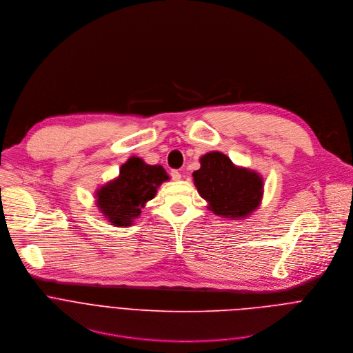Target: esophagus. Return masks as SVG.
<instances>
[{
	"mask_svg": "<svg viewBox=\"0 0 353 353\" xmlns=\"http://www.w3.org/2000/svg\"><path fill=\"white\" fill-rule=\"evenodd\" d=\"M170 176H172V179H173L174 181H179V180L181 179V174H180V172H179V170H172Z\"/></svg>",
	"mask_w": 353,
	"mask_h": 353,
	"instance_id": "34e87169",
	"label": "esophagus"
}]
</instances>
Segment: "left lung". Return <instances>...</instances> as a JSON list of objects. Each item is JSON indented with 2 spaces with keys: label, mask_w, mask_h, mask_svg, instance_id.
I'll return each instance as SVG.
<instances>
[{
  "label": "left lung",
  "mask_w": 353,
  "mask_h": 353,
  "mask_svg": "<svg viewBox=\"0 0 353 353\" xmlns=\"http://www.w3.org/2000/svg\"><path fill=\"white\" fill-rule=\"evenodd\" d=\"M199 163L201 168L192 173L194 184L210 211L229 221H240L259 210L264 195L260 173L236 166L218 150L201 157Z\"/></svg>",
  "instance_id": "1"
}]
</instances>
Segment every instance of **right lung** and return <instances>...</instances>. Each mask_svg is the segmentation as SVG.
<instances>
[{
    "instance_id": "1",
    "label": "right lung",
    "mask_w": 353,
    "mask_h": 353,
    "mask_svg": "<svg viewBox=\"0 0 353 353\" xmlns=\"http://www.w3.org/2000/svg\"><path fill=\"white\" fill-rule=\"evenodd\" d=\"M168 180L161 165H148L143 159L131 157L121 165L116 179L96 190V207L110 225L131 226L148 201L157 195L159 185Z\"/></svg>"
}]
</instances>
